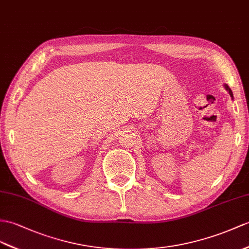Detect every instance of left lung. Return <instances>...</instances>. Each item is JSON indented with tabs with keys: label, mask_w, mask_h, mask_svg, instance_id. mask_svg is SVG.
<instances>
[{
	"label": "left lung",
	"mask_w": 249,
	"mask_h": 249,
	"mask_svg": "<svg viewBox=\"0 0 249 249\" xmlns=\"http://www.w3.org/2000/svg\"><path fill=\"white\" fill-rule=\"evenodd\" d=\"M224 88H225V89L227 90V92L229 93V95H230V97H231V98L233 99V94H232V90L230 89V88L227 86V84H224Z\"/></svg>",
	"instance_id": "left-lung-1"
}]
</instances>
